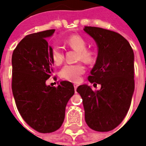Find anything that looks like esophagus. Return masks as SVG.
<instances>
[{
	"label": "esophagus",
	"mask_w": 146,
	"mask_h": 146,
	"mask_svg": "<svg viewBox=\"0 0 146 146\" xmlns=\"http://www.w3.org/2000/svg\"><path fill=\"white\" fill-rule=\"evenodd\" d=\"M73 86H74V89H75V92H76V89H77L78 85L77 84H73Z\"/></svg>",
	"instance_id": "34e87169"
}]
</instances>
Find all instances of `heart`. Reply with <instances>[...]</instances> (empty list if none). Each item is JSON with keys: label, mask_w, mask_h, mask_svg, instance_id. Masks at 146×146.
I'll return each instance as SVG.
<instances>
[{"label": "heart", "mask_w": 146, "mask_h": 146, "mask_svg": "<svg viewBox=\"0 0 146 146\" xmlns=\"http://www.w3.org/2000/svg\"><path fill=\"white\" fill-rule=\"evenodd\" d=\"M66 43L71 48L79 51L78 58L86 64H92L96 59V52L92 49L86 48L87 42L84 38L80 35H72L66 40ZM50 54L55 64L60 65L64 60V51L59 45L54 44L50 48ZM85 73V67L82 64H66L61 69L60 76L62 79L70 82H77L80 76Z\"/></svg>", "instance_id": "b5f03b06"}]
</instances>
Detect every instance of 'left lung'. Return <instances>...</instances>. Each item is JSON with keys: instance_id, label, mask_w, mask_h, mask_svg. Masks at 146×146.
<instances>
[{"instance_id": "1", "label": "left lung", "mask_w": 146, "mask_h": 146, "mask_svg": "<svg viewBox=\"0 0 146 146\" xmlns=\"http://www.w3.org/2000/svg\"><path fill=\"white\" fill-rule=\"evenodd\" d=\"M84 31L98 47L97 60L88 80L101 85V89L94 91L82 85L76 91L82 97L89 128L111 131L122 122L131 104L135 88L133 50L119 33L92 26H85Z\"/></svg>"}]
</instances>
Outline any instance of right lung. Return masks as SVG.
Returning a JSON list of instances; mask_svg holds the SVG:
<instances>
[{
  "mask_svg": "<svg viewBox=\"0 0 146 146\" xmlns=\"http://www.w3.org/2000/svg\"><path fill=\"white\" fill-rule=\"evenodd\" d=\"M54 31L26 35L12 55V91L17 108L26 123L42 133L61 127L66 104L74 94L73 85L68 81L57 87L45 83L54 71L46 38Z\"/></svg>",
  "mask_w": 146,
  "mask_h": 146,
  "instance_id": "1",
  "label": "right lung"
}]
</instances>
